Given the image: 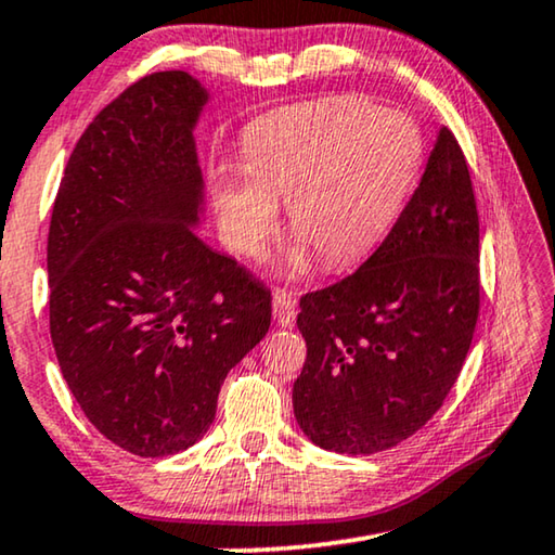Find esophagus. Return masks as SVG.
Returning <instances> with one entry per match:
<instances>
[{
    "label": "esophagus",
    "instance_id": "34e87169",
    "mask_svg": "<svg viewBox=\"0 0 555 555\" xmlns=\"http://www.w3.org/2000/svg\"><path fill=\"white\" fill-rule=\"evenodd\" d=\"M271 309H274V321L284 328H292L296 321V298L288 292H281L276 288L274 292V301H271Z\"/></svg>",
    "mask_w": 555,
    "mask_h": 555
}]
</instances>
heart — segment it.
<instances>
[{
    "mask_svg": "<svg viewBox=\"0 0 555 555\" xmlns=\"http://www.w3.org/2000/svg\"><path fill=\"white\" fill-rule=\"evenodd\" d=\"M422 163L415 122L363 95L325 99L274 113L246 130L244 172L215 167L219 224L234 251L257 257L274 232L279 209L296 240L286 274L343 269L367 257L408 202Z\"/></svg>",
    "mask_w": 555,
    "mask_h": 555,
    "instance_id": "b5f03b06",
    "label": "heart"
}]
</instances>
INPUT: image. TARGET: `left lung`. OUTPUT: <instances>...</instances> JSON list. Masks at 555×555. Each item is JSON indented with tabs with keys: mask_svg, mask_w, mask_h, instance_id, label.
I'll return each mask as SVG.
<instances>
[{
	"mask_svg": "<svg viewBox=\"0 0 555 555\" xmlns=\"http://www.w3.org/2000/svg\"><path fill=\"white\" fill-rule=\"evenodd\" d=\"M477 315V202L460 143L439 128L415 195L373 257L301 298L298 427L338 454L400 444L442 408Z\"/></svg>",
	"mask_w": 555,
	"mask_h": 555,
	"instance_id": "obj_1",
	"label": "left lung"
}]
</instances>
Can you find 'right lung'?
<instances>
[{"label":"right lung","instance_id":"right-lung-1","mask_svg":"<svg viewBox=\"0 0 555 555\" xmlns=\"http://www.w3.org/2000/svg\"><path fill=\"white\" fill-rule=\"evenodd\" d=\"M209 101L188 72L126 88L76 143L51 212L61 373L91 425L138 456L199 442L227 373L271 323L269 288L197 234L195 128Z\"/></svg>","mask_w":555,"mask_h":555}]
</instances>
